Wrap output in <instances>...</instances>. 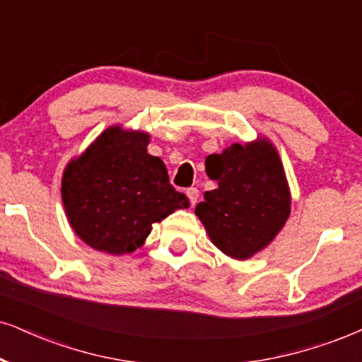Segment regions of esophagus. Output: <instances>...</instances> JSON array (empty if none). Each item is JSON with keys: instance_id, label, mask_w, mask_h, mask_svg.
Masks as SVG:
<instances>
[{"instance_id": "34e87169", "label": "esophagus", "mask_w": 362, "mask_h": 362, "mask_svg": "<svg viewBox=\"0 0 362 362\" xmlns=\"http://www.w3.org/2000/svg\"><path fill=\"white\" fill-rule=\"evenodd\" d=\"M186 194H188L191 204L194 206L196 202H198V198H199V189L198 188H188V189H186Z\"/></svg>"}]
</instances>
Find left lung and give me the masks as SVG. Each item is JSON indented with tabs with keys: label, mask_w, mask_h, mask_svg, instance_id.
I'll list each match as a JSON object with an SVG mask.
<instances>
[{
	"label": "left lung",
	"mask_w": 362,
	"mask_h": 362,
	"mask_svg": "<svg viewBox=\"0 0 362 362\" xmlns=\"http://www.w3.org/2000/svg\"><path fill=\"white\" fill-rule=\"evenodd\" d=\"M206 174L218 188L204 193L194 213L211 242L231 258L252 257L282 230L290 193L282 163L269 141L231 144L206 158Z\"/></svg>",
	"instance_id": "obj_1"
}]
</instances>
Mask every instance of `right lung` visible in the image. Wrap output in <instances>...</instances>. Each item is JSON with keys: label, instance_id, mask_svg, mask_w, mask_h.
<instances>
[{"label": "right lung", "instance_id": "obj_1", "mask_svg": "<svg viewBox=\"0 0 362 362\" xmlns=\"http://www.w3.org/2000/svg\"><path fill=\"white\" fill-rule=\"evenodd\" d=\"M149 136L107 129L69 164L62 180V199L80 238L100 252L122 255L144 243L153 223L189 199L173 188L168 169L147 154Z\"/></svg>", "mask_w": 362, "mask_h": 362}]
</instances>
